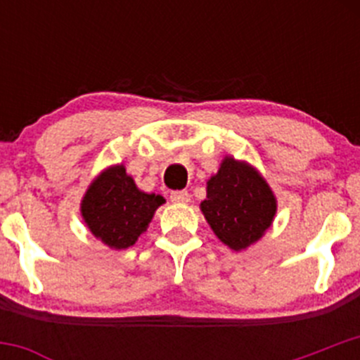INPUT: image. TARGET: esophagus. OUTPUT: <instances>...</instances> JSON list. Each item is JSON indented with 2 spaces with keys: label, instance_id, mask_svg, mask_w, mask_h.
<instances>
[{
  "label": "esophagus",
  "instance_id": "1",
  "mask_svg": "<svg viewBox=\"0 0 360 360\" xmlns=\"http://www.w3.org/2000/svg\"><path fill=\"white\" fill-rule=\"evenodd\" d=\"M190 193L186 190H179V191H172L170 193V200L177 202V203H188L190 202Z\"/></svg>",
  "mask_w": 360,
  "mask_h": 360
}]
</instances>
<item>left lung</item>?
<instances>
[{
	"label": "left lung",
	"mask_w": 360,
	"mask_h": 360,
	"mask_svg": "<svg viewBox=\"0 0 360 360\" xmlns=\"http://www.w3.org/2000/svg\"><path fill=\"white\" fill-rule=\"evenodd\" d=\"M200 209L216 237L230 249L242 250L271 226L277 200L254 167L224 157L217 174L207 181V198Z\"/></svg>",
	"instance_id": "8db88e82"
}]
</instances>
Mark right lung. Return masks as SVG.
<instances>
[{
    "mask_svg": "<svg viewBox=\"0 0 360 360\" xmlns=\"http://www.w3.org/2000/svg\"><path fill=\"white\" fill-rule=\"evenodd\" d=\"M165 198L144 193L123 165L101 172L82 200V216L89 230L111 249H127L137 242Z\"/></svg>",
    "mask_w": 360,
    "mask_h": 360,
    "instance_id": "right-lung-1",
    "label": "right lung"
}]
</instances>
